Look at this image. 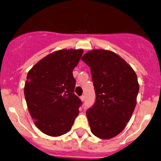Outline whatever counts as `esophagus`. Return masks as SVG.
I'll return each mask as SVG.
<instances>
[{
    "label": "esophagus",
    "mask_w": 161,
    "mask_h": 161,
    "mask_svg": "<svg viewBox=\"0 0 161 161\" xmlns=\"http://www.w3.org/2000/svg\"><path fill=\"white\" fill-rule=\"evenodd\" d=\"M80 99H81V101H82V102H84V101H85V96L82 95L80 97Z\"/></svg>",
    "instance_id": "obj_1"
}]
</instances>
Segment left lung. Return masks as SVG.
<instances>
[{
    "instance_id": "8db88e82",
    "label": "left lung",
    "mask_w": 161,
    "mask_h": 161,
    "mask_svg": "<svg viewBox=\"0 0 161 161\" xmlns=\"http://www.w3.org/2000/svg\"><path fill=\"white\" fill-rule=\"evenodd\" d=\"M91 67L95 103L87 111L92 132L102 140L119 135L132 115L138 94L133 69L114 52L93 49L81 58Z\"/></svg>"
}]
</instances>
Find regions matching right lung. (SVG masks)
<instances>
[{"label":"right lung","mask_w":161,"mask_h":161,"mask_svg":"<svg viewBox=\"0 0 161 161\" xmlns=\"http://www.w3.org/2000/svg\"><path fill=\"white\" fill-rule=\"evenodd\" d=\"M83 49H61L39 60L27 74L24 94L35 125L50 136L70 130L81 101L74 94L73 69Z\"/></svg>","instance_id":"add662e5"}]
</instances>
